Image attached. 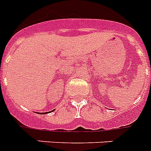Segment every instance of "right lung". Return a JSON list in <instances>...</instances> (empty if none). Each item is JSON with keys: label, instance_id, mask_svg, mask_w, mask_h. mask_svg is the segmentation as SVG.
<instances>
[{"label": "right lung", "instance_id": "right-lung-1", "mask_svg": "<svg viewBox=\"0 0 151 151\" xmlns=\"http://www.w3.org/2000/svg\"><path fill=\"white\" fill-rule=\"evenodd\" d=\"M49 112H50V111H49ZM49 112H45V113H43V114H47V113H49ZM38 114H39V113H38Z\"/></svg>", "mask_w": 151, "mask_h": 151}]
</instances>
